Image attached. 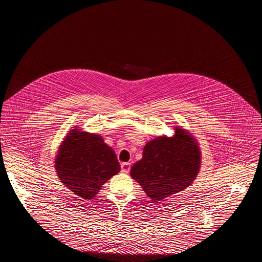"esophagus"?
<instances>
[{
    "mask_svg": "<svg viewBox=\"0 0 262 262\" xmlns=\"http://www.w3.org/2000/svg\"><path fill=\"white\" fill-rule=\"evenodd\" d=\"M121 170L123 173H128L130 170V164L129 163H122Z\"/></svg>",
    "mask_w": 262,
    "mask_h": 262,
    "instance_id": "34e87169",
    "label": "esophagus"
}]
</instances>
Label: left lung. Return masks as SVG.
I'll use <instances>...</instances> for the list:
<instances>
[{"instance_id":"left-lung-1","label":"left lung","mask_w":262,"mask_h":262,"mask_svg":"<svg viewBox=\"0 0 262 262\" xmlns=\"http://www.w3.org/2000/svg\"><path fill=\"white\" fill-rule=\"evenodd\" d=\"M201 155L195 138L174 126V136L148 141L142 159L135 163L130 176L153 202L161 201L189 187L200 173Z\"/></svg>"}]
</instances>
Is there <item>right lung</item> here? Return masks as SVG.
Segmentation results:
<instances>
[{"label":"right lung","instance_id":"right-lung-1","mask_svg":"<svg viewBox=\"0 0 262 262\" xmlns=\"http://www.w3.org/2000/svg\"><path fill=\"white\" fill-rule=\"evenodd\" d=\"M55 169L64 187L89 200L121 170L114 150L102 137L76 127L62 140L55 159Z\"/></svg>","mask_w":262,"mask_h":262}]
</instances>
